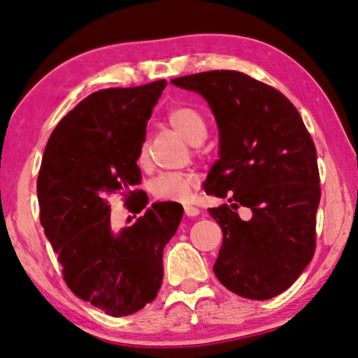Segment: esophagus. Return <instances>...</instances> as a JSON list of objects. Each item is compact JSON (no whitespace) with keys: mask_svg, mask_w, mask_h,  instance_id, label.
Instances as JSON below:
<instances>
[{"mask_svg":"<svg viewBox=\"0 0 358 358\" xmlns=\"http://www.w3.org/2000/svg\"><path fill=\"white\" fill-rule=\"evenodd\" d=\"M199 213H201V210H199L197 207H192V205H185V215L187 217H194V216H197Z\"/></svg>","mask_w":358,"mask_h":358,"instance_id":"obj_1","label":"esophagus"}]
</instances>
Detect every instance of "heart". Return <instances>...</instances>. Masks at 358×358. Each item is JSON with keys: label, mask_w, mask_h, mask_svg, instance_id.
<instances>
[{"label": "heart", "mask_w": 358, "mask_h": 358, "mask_svg": "<svg viewBox=\"0 0 358 358\" xmlns=\"http://www.w3.org/2000/svg\"><path fill=\"white\" fill-rule=\"evenodd\" d=\"M169 124L172 126L175 132L185 138L191 145L201 143L205 136H207V124L202 118V115L192 107L181 106L175 107L167 115ZM148 159V148L147 145H142L138 151V164H145ZM197 186V177L194 173L187 172H172L162 173L155 180H151L150 191L157 201H175V202H186L189 201L191 192Z\"/></svg>", "instance_id": "1"}]
</instances>
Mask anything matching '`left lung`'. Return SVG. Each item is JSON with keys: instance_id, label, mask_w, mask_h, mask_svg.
<instances>
[{"instance_id": "obj_1", "label": "left lung", "mask_w": 358, "mask_h": 358, "mask_svg": "<svg viewBox=\"0 0 358 358\" xmlns=\"http://www.w3.org/2000/svg\"><path fill=\"white\" fill-rule=\"evenodd\" d=\"M172 83L202 94L220 129V159L203 189L232 205L208 208L222 229L215 275L245 299H273L316 250L320 186L310 132L286 96L243 72L207 71ZM238 206L253 211L250 222Z\"/></svg>"}]
</instances>
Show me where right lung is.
<instances>
[{
  "label": "right lung",
  "instance_id": "add662e5",
  "mask_svg": "<svg viewBox=\"0 0 358 358\" xmlns=\"http://www.w3.org/2000/svg\"><path fill=\"white\" fill-rule=\"evenodd\" d=\"M166 85L156 80L87 96L57 124L42 157L41 226L64 281L78 299L113 317L156 299L164 276L162 251L183 216L180 203L157 202L115 232L107 201L121 191L126 205L134 201L136 213L147 207V194L134 189L142 180L137 157Z\"/></svg>",
  "mask_w": 358,
  "mask_h": 358
}]
</instances>
